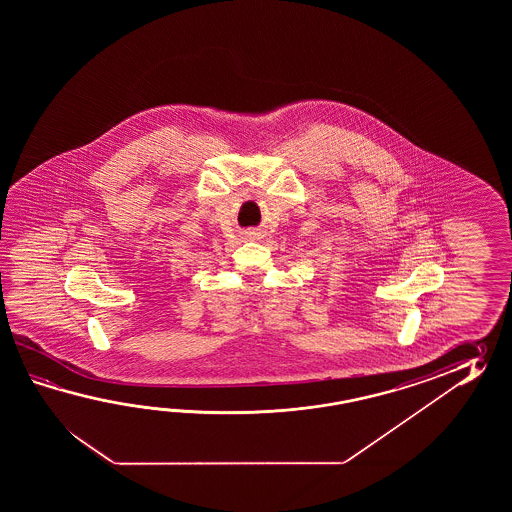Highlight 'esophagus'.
<instances>
[{
  "label": "esophagus",
  "instance_id": "34e87169",
  "mask_svg": "<svg viewBox=\"0 0 512 512\" xmlns=\"http://www.w3.org/2000/svg\"><path fill=\"white\" fill-rule=\"evenodd\" d=\"M252 236H254V238H256V236H258V232H251Z\"/></svg>",
  "mask_w": 512,
  "mask_h": 512
}]
</instances>
